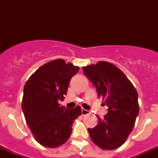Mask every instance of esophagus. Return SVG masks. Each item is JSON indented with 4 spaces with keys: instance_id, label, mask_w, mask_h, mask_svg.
<instances>
[{
    "instance_id": "1",
    "label": "esophagus",
    "mask_w": 158,
    "mask_h": 158,
    "mask_svg": "<svg viewBox=\"0 0 158 158\" xmlns=\"http://www.w3.org/2000/svg\"><path fill=\"white\" fill-rule=\"evenodd\" d=\"M89 113H90V111H89V110H85V109H84V108H82V115H89Z\"/></svg>"
}]
</instances>
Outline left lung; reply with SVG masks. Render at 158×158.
<instances>
[{
    "instance_id": "left-lung-1",
    "label": "left lung",
    "mask_w": 158,
    "mask_h": 158,
    "mask_svg": "<svg viewBox=\"0 0 158 158\" xmlns=\"http://www.w3.org/2000/svg\"><path fill=\"white\" fill-rule=\"evenodd\" d=\"M84 74L95 85L108 112L98 124L88 129L92 141L102 149L120 147L135 126L139 111L136 89L119 68L110 62L99 61L83 67Z\"/></svg>"
}]
</instances>
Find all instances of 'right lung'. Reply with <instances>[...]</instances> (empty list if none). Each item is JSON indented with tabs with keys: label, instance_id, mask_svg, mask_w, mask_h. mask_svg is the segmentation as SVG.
Instances as JSON below:
<instances>
[{
	"label": "right lung",
	"instance_id": "obj_1",
	"mask_svg": "<svg viewBox=\"0 0 158 158\" xmlns=\"http://www.w3.org/2000/svg\"><path fill=\"white\" fill-rule=\"evenodd\" d=\"M79 68L64 60H53L38 68L23 88L22 110L33 137L44 147H60L70 137L72 124L81 115V107L60 106L70 79Z\"/></svg>",
	"mask_w": 158,
	"mask_h": 158
}]
</instances>
